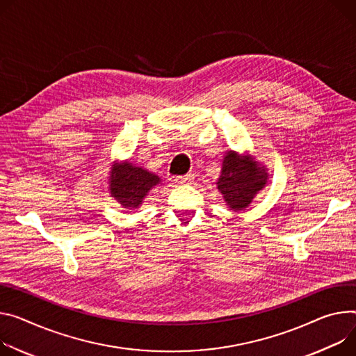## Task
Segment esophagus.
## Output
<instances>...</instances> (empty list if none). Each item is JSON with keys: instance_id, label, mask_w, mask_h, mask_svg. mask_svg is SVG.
Returning <instances> with one entry per match:
<instances>
[{"instance_id": "obj_1", "label": "esophagus", "mask_w": 356, "mask_h": 356, "mask_svg": "<svg viewBox=\"0 0 356 356\" xmlns=\"http://www.w3.org/2000/svg\"><path fill=\"white\" fill-rule=\"evenodd\" d=\"M175 180H176V183H179V184L191 183L193 180H195V175H193V173H187V175H184V176H177Z\"/></svg>"}]
</instances>
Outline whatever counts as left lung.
<instances>
[{"mask_svg": "<svg viewBox=\"0 0 356 356\" xmlns=\"http://www.w3.org/2000/svg\"><path fill=\"white\" fill-rule=\"evenodd\" d=\"M268 176L267 168L260 165L254 156L229 150L224 154L216 186L230 210L240 211L247 209L266 187Z\"/></svg>", "mask_w": 356, "mask_h": 356, "instance_id": "left-lung-1", "label": "left lung"}]
</instances>
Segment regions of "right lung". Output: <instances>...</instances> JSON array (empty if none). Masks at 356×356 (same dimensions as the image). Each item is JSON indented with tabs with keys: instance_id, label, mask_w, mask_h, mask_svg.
Wrapping results in <instances>:
<instances>
[{
	"instance_id": "add662e5",
	"label": "right lung",
	"mask_w": 356,
	"mask_h": 356,
	"mask_svg": "<svg viewBox=\"0 0 356 356\" xmlns=\"http://www.w3.org/2000/svg\"><path fill=\"white\" fill-rule=\"evenodd\" d=\"M108 191L123 209L136 210L142 206L149 191L161 183L154 173L135 166L129 160L113 161L108 177Z\"/></svg>"
}]
</instances>
